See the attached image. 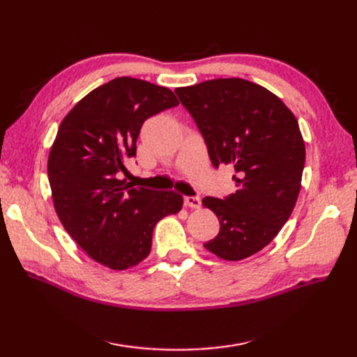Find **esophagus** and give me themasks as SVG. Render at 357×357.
I'll list each match as a JSON object with an SVG mask.
<instances>
[{
	"label": "esophagus",
	"instance_id": "1",
	"mask_svg": "<svg viewBox=\"0 0 357 357\" xmlns=\"http://www.w3.org/2000/svg\"><path fill=\"white\" fill-rule=\"evenodd\" d=\"M185 205L189 208H199L201 199L198 197H185Z\"/></svg>",
	"mask_w": 357,
	"mask_h": 357
}]
</instances>
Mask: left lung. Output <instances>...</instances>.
Masks as SVG:
<instances>
[{
    "instance_id": "1",
    "label": "left lung",
    "mask_w": 357,
    "mask_h": 357,
    "mask_svg": "<svg viewBox=\"0 0 357 357\" xmlns=\"http://www.w3.org/2000/svg\"><path fill=\"white\" fill-rule=\"evenodd\" d=\"M176 93L195 119L211 164H231L236 172L231 197L202 199L220 223L204 247L223 261H243L271 243L294 211L305 164L298 121L277 95L240 77Z\"/></svg>"
}]
</instances>
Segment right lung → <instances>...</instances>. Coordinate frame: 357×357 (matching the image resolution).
Masks as SVG:
<instances>
[{"label": "right lung", "mask_w": 357, "mask_h": 357, "mask_svg": "<svg viewBox=\"0 0 357 357\" xmlns=\"http://www.w3.org/2000/svg\"><path fill=\"white\" fill-rule=\"evenodd\" d=\"M176 105L164 86L117 77L73 107L50 147L47 176L62 226L86 255L113 271L143 262L156 223L183 207L174 190L134 188L119 178L137 155L144 121Z\"/></svg>", "instance_id": "add662e5"}]
</instances>
